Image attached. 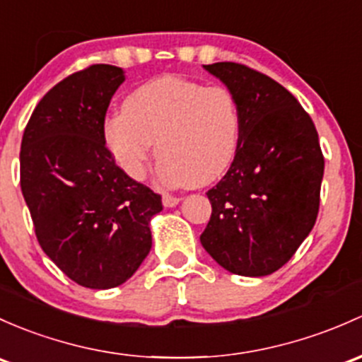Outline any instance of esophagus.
<instances>
[{
  "label": "esophagus",
  "mask_w": 362,
  "mask_h": 362,
  "mask_svg": "<svg viewBox=\"0 0 362 362\" xmlns=\"http://www.w3.org/2000/svg\"><path fill=\"white\" fill-rule=\"evenodd\" d=\"M178 203H180V197L178 196H171V194H165V196H163V204H165V208H173L177 206Z\"/></svg>",
  "instance_id": "obj_1"
}]
</instances>
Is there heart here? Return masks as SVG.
Segmentation results:
<instances>
[{"label":"heart","instance_id":"1","mask_svg":"<svg viewBox=\"0 0 362 362\" xmlns=\"http://www.w3.org/2000/svg\"><path fill=\"white\" fill-rule=\"evenodd\" d=\"M105 146L132 178L146 177L154 149L159 178L170 185H208L232 165L241 140V112L226 86L177 76L151 79L124 98L104 124Z\"/></svg>","mask_w":362,"mask_h":362}]
</instances>
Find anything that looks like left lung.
I'll return each instance as SVG.
<instances>
[{
    "label": "left lung",
    "instance_id": "8db88e82",
    "mask_svg": "<svg viewBox=\"0 0 362 362\" xmlns=\"http://www.w3.org/2000/svg\"><path fill=\"white\" fill-rule=\"evenodd\" d=\"M234 93L241 140L226 177L206 192L201 245L238 276L276 272L295 255L319 211L325 158L310 116L279 83L243 64L204 66Z\"/></svg>",
    "mask_w": 362,
    "mask_h": 362
}]
</instances>
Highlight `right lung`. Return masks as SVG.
Segmentation results:
<instances>
[{
	"mask_svg": "<svg viewBox=\"0 0 362 362\" xmlns=\"http://www.w3.org/2000/svg\"><path fill=\"white\" fill-rule=\"evenodd\" d=\"M124 81L95 64L67 76L33 111L21 146V187L40 246L74 283L109 290L149 255L161 196L128 177L105 147L104 121Z\"/></svg>",
	"mask_w": 362,
	"mask_h": 362,
	"instance_id": "right-lung-1",
	"label": "right lung"
}]
</instances>
